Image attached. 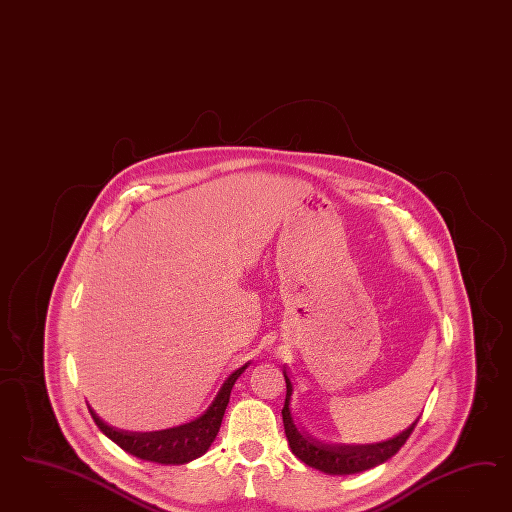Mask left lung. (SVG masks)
<instances>
[{
    "label": "left lung",
    "mask_w": 512,
    "mask_h": 512,
    "mask_svg": "<svg viewBox=\"0 0 512 512\" xmlns=\"http://www.w3.org/2000/svg\"><path fill=\"white\" fill-rule=\"evenodd\" d=\"M283 377L287 383V396L285 405L281 409L285 435L289 441V447L293 450L298 460L310 465L313 469H319L326 475H353L362 473L366 469H372L375 465L385 464L388 458H392L398 450L402 449L409 435L413 434L419 419L415 420L402 434L370 445H328L310 434H306L302 428L296 426L295 419L291 415V396H293V383L287 372L283 370Z\"/></svg>",
    "instance_id": "obj_1"
}]
</instances>
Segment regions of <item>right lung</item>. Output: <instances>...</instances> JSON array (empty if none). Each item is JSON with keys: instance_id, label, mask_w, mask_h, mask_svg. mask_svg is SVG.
<instances>
[{"instance_id": "obj_1", "label": "right lung", "mask_w": 512, "mask_h": 512, "mask_svg": "<svg viewBox=\"0 0 512 512\" xmlns=\"http://www.w3.org/2000/svg\"><path fill=\"white\" fill-rule=\"evenodd\" d=\"M248 364H244L242 368H238L236 372L227 377V381L217 392L216 400L202 413L199 419L191 420V422L176 426V428H169V430L125 432V430H118L114 426H109L105 420L99 419L92 407H88V409H90V415L95 420L97 428L125 452L137 456L140 460L155 462V464H187V462L202 456L214 443L221 420L225 415V409H227V403L231 398L234 383L248 368Z\"/></svg>"}]
</instances>
